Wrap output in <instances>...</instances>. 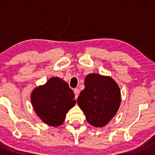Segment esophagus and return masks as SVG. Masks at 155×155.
Here are the masks:
<instances>
[{"label": "esophagus", "mask_w": 155, "mask_h": 155, "mask_svg": "<svg viewBox=\"0 0 155 155\" xmlns=\"http://www.w3.org/2000/svg\"><path fill=\"white\" fill-rule=\"evenodd\" d=\"M74 93H75V98L77 99L78 97V95H79V94H80V90H79V89H78V88H75V90H74Z\"/></svg>", "instance_id": "esophagus-1"}]
</instances>
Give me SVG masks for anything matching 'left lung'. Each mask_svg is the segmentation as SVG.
I'll use <instances>...</instances> for the list:
<instances>
[{
	"label": "left lung",
	"mask_w": 155,
	"mask_h": 155,
	"mask_svg": "<svg viewBox=\"0 0 155 155\" xmlns=\"http://www.w3.org/2000/svg\"><path fill=\"white\" fill-rule=\"evenodd\" d=\"M120 91L117 83L109 76L91 73L84 79V89L77 103L89 124L103 127L116 115L119 109Z\"/></svg>",
	"instance_id": "1"
}]
</instances>
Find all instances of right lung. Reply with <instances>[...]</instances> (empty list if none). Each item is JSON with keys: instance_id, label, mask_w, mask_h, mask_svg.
Returning <instances> with one entry per match:
<instances>
[{"instance_id": "obj_1", "label": "right lung", "mask_w": 155, "mask_h": 155, "mask_svg": "<svg viewBox=\"0 0 155 155\" xmlns=\"http://www.w3.org/2000/svg\"><path fill=\"white\" fill-rule=\"evenodd\" d=\"M75 94L66 82L51 78L44 85L36 87L31 101L37 115L51 126L63 124L70 109L75 104Z\"/></svg>"}]
</instances>
